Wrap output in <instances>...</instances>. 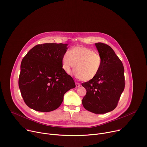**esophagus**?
I'll list each match as a JSON object with an SVG mask.
<instances>
[{
  "label": "esophagus",
  "instance_id": "1",
  "mask_svg": "<svg viewBox=\"0 0 147 147\" xmlns=\"http://www.w3.org/2000/svg\"><path fill=\"white\" fill-rule=\"evenodd\" d=\"M80 86H81V84H80V83L76 82V87H79Z\"/></svg>",
  "mask_w": 147,
  "mask_h": 147
}]
</instances>
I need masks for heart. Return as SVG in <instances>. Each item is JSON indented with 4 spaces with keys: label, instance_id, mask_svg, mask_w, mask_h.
<instances>
[{
    "label": "heart",
    "instance_id": "b5f03b06",
    "mask_svg": "<svg viewBox=\"0 0 147 147\" xmlns=\"http://www.w3.org/2000/svg\"><path fill=\"white\" fill-rule=\"evenodd\" d=\"M102 65L100 55L85 47H76L66 52L62 57V67L67 74H70L76 66V75L83 81L94 78Z\"/></svg>",
    "mask_w": 147,
    "mask_h": 147
}]
</instances>
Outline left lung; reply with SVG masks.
Returning <instances> with one entry per match:
<instances>
[{
  "mask_svg": "<svg viewBox=\"0 0 147 147\" xmlns=\"http://www.w3.org/2000/svg\"><path fill=\"white\" fill-rule=\"evenodd\" d=\"M102 58V65L97 75L82 83L87 91L82 103L87 111L103 114L114 110L124 89V69L122 62L109 45L95 44Z\"/></svg>",
  "mask_w": 147,
  "mask_h": 147,
  "instance_id": "left-lung-1",
  "label": "left lung"
}]
</instances>
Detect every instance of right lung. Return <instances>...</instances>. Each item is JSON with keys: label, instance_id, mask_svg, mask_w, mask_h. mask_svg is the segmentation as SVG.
<instances>
[{"label": "right lung", "instance_id": "obj_1", "mask_svg": "<svg viewBox=\"0 0 147 147\" xmlns=\"http://www.w3.org/2000/svg\"><path fill=\"white\" fill-rule=\"evenodd\" d=\"M67 44H44L32 48L21 63L18 86L30 108L42 112L57 109L65 94L76 87L73 78L62 68Z\"/></svg>", "mask_w": 147, "mask_h": 147}]
</instances>
